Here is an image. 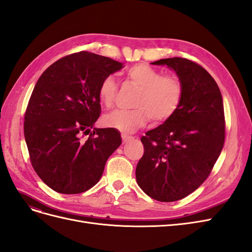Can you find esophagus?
Listing matches in <instances>:
<instances>
[{"instance_id": "esophagus-1", "label": "esophagus", "mask_w": 252, "mask_h": 252, "mask_svg": "<svg viewBox=\"0 0 252 252\" xmlns=\"http://www.w3.org/2000/svg\"><path fill=\"white\" fill-rule=\"evenodd\" d=\"M132 136L131 135H128V134H125V133H122V140H123V142H127L129 140H131Z\"/></svg>"}]
</instances>
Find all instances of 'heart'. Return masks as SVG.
Segmentation results:
<instances>
[{"label": "heart", "mask_w": 252, "mask_h": 252, "mask_svg": "<svg viewBox=\"0 0 252 252\" xmlns=\"http://www.w3.org/2000/svg\"><path fill=\"white\" fill-rule=\"evenodd\" d=\"M128 83L139 88L132 110H116L106 114L103 124L122 131H133L147 123L159 124L170 120L179 110L184 97V86L172 74H163L145 63L132 65L125 71ZM118 94V84L112 75L105 77L98 85L97 95L101 104L111 108Z\"/></svg>", "instance_id": "1"}]
</instances>
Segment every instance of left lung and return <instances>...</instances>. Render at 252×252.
Wrapping results in <instances>:
<instances>
[{
    "label": "left lung",
    "instance_id": "8db88e82",
    "mask_svg": "<svg viewBox=\"0 0 252 252\" xmlns=\"http://www.w3.org/2000/svg\"><path fill=\"white\" fill-rule=\"evenodd\" d=\"M184 86L179 110L142 136L144 155L135 178L143 191L159 202L193 192L208 178L225 142V114L220 88L209 72L186 58L162 59Z\"/></svg>",
    "mask_w": 252,
    "mask_h": 252
}]
</instances>
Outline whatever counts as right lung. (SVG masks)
<instances>
[{
	"label": "right lung",
	"instance_id": "add662e5",
	"mask_svg": "<svg viewBox=\"0 0 252 252\" xmlns=\"http://www.w3.org/2000/svg\"><path fill=\"white\" fill-rule=\"evenodd\" d=\"M122 67L110 58L80 51L58 60L37 80L24 135L34 171L55 191L75 194L94 187L121 145L114 128L90 129L101 114L98 85Z\"/></svg>",
	"mask_w": 252,
	"mask_h": 252
}]
</instances>
